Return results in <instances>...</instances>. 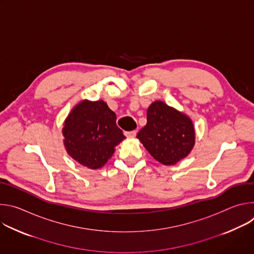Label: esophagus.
Here are the masks:
<instances>
[{"instance_id":"obj_1","label":"esophagus","mask_w":254,"mask_h":254,"mask_svg":"<svg viewBox=\"0 0 254 254\" xmlns=\"http://www.w3.org/2000/svg\"><path fill=\"white\" fill-rule=\"evenodd\" d=\"M125 134H126V136L127 137H134L135 135H136V130H131V131H127V132H125Z\"/></svg>"}]
</instances>
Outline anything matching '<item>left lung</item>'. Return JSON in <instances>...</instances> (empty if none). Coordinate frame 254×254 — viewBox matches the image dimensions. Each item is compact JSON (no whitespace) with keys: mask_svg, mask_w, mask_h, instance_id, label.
I'll list each match as a JSON object with an SVG mask.
<instances>
[{"mask_svg":"<svg viewBox=\"0 0 254 254\" xmlns=\"http://www.w3.org/2000/svg\"><path fill=\"white\" fill-rule=\"evenodd\" d=\"M150 155L165 166L189 156L195 144V127L186 114L161 100L151 103L147 125L136 134Z\"/></svg>","mask_w":254,"mask_h":254,"instance_id":"left-lung-1","label":"left lung"}]
</instances>
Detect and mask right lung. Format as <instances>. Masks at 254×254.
Here are the masks:
<instances>
[{
    "label": "right lung",
    "instance_id": "add662e5",
    "mask_svg": "<svg viewBox=\"0 0 254 254\" xmlns=\"http://www.w3.org/2000/svg\"><path fill=\"white\" fill-rule=\"evenodd\" d=\"M116 121V114L105 101H79L63 123V143L67 154L88 169L103 167L126 138Z\"/></svg>",
    "mask_w": 254,
    "mask_h": 254
}]
</instances>
